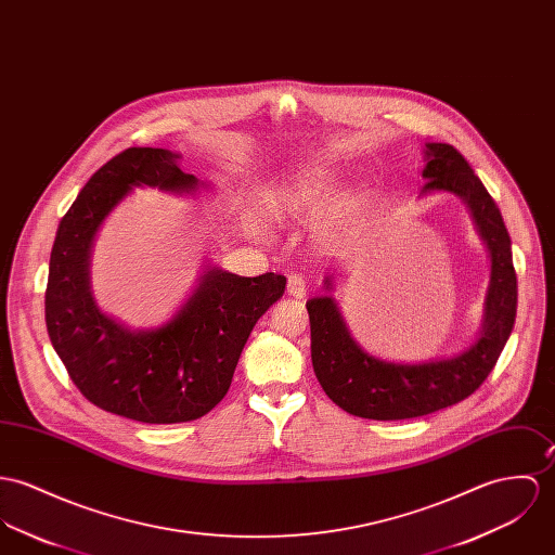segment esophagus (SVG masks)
<instances>
[{
  "instance_id": "esophagus-1",
  "label": "esophagus",
  "mask_w": 555,
  "mask_h": 555,
  "mask_svg": "<svg viewBox=\"0 0 555 555\" xmlns=\"http://www.w3.org/2000/svg\"><path fill=\"white\" fill-rule=\"evenodd\" d=\"M288 295L295 297V299H302L305 293H307V284H305V278L299 273H291L288 275V286H286Z\"/></svg>"
}]
</instances>
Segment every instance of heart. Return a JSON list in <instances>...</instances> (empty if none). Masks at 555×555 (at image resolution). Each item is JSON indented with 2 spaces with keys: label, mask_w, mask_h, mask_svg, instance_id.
Here are the masks:
<instances>
[{
  "label": "heart",
  "mask_w": 555,
  "mask_h": 555,
  "mask_svg": "<svg viewBox=\"0 0 555 555\" xmlns=\"http://www.w3.org/2000/svg\"><path fill=\"white\" fill-rule=\"evenodd\" d=\"M339 202L337 189L324 178V176H302L295 180L291 186H286L278 199L271 203V207L280 214L318 220L328 216Z\"/></svg>",
  "instance_id": "obj_1"
}]
</instances>
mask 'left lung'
<instances>
[{
  "label": "left lung",
  "mask_w": 555,
  "mask_h": 555,
  "mask_svg": "<svg viewBox=\"0 0 555 555\" xmlns=\"http://www.w3.org/2000/svg\"><path fill=\"white\" fill-rule=\"evenodd\" d=\"M426 184L454 193L468 205L492 258V278L479 339L448 360L395 364L364 352L350 335L331 297L307 301L311 326V362L328 399L344 411L369 420H409L435 413L470 397L492 373L515 324L517 275L511 237L496 202L468 160L450 144H426ZM331 282L326 280V288Z\"/></svg>",
  "instance_id": "1"
}]
</instances>
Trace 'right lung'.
I'll return each instance as SVG.
<instances>
[{"label":"right lung","instance_id":"add662e5","mask_svg":"<svg viewBox=\"0 0 555 555\" xmlns=\"http://www.w3.org/2000/svg\"><path fill=\"white\" fill-rule=\"evenodd\" d=\"M178 158L127 149L91 176L59 222L44 299L52 348L82 397L144 424L191 422L220 403L254 324L286 288L278 273L240 278L214 267L160 328L129 331L101 311L89 258L103 218L133 186L195 191L197 178Z\"/></svg>","mask_w":555,"mask_h":555}]
</instances>
